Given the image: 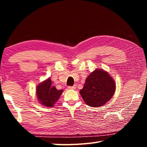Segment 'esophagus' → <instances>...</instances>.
<instances>
[{
	"mask_svg": "<svg viewBox=\"0 0 147 147\" xmlns=\"http://www.w3.org/2000/svg\"><path fill=\"white\" fill-rule=\"evenodd\" d=\"M68 88L70 89H76V86L74 85V86H69Z\"/></svg>",
	"mask_w": 147,
	"mask_h": 147,
	"instance_id": "34e87169",
	"label": "esophagus"
}]
</instances>
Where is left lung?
<instances>
[{"instance_id": "8db88e82", "label": "left lung", "mask_w": 147, "mask_h": 147, "mask_svg": "<svg viewBox=\"0 0 147 147\" xmlns=\"http://www.w3.org/2000/svg\"><path fill=\"white\" fill-rule=\"evenodd\" d=\"M115 81L108 73L96 69L87 77L80 93L87 105L97 108L110 100L115 93Z\"/></svg>"}]
</instances>
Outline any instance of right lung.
<instances>
[{
    "mask_svg": "<svg viewBox=\"0 0 147 147\" xmlns=\"http://www.w3.org/2000/svg\"><path fill=\"white\" fill-rule=\"evenodd\" d=\"M63 90H58L52 86L51 78L39 84L36 89V95L39 102L46 107L54 106L59 98Z\"/></svg>",
    "mask_w": 147,
    "mask_h": 147,
    "instance_id": "right-lung-1",
    "label": "right lung"
}]
</instances>
